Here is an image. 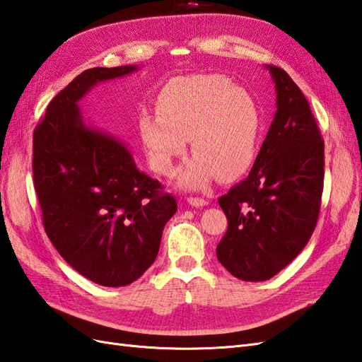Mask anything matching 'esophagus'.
<instances>
[{"label":"esophagus","mask_w":362,"mask_h":362,"mask_svg":"<svg viewBox=\"0 0 362 362\" xmlns=\"http://www.w3.org/2000/svg\"><path fill=\"white\" fill-rule=\"evenodd\" d=\"M187 202L191 206H196V208H202L208 204L205 199H200V197H188Z\"/></svg>","instance_id":"1"}]
</instances>
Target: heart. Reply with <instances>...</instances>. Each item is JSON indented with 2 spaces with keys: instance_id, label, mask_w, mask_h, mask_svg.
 Listing matches in <instances>:
<instances>
[{
  "instance_id": "1",
  "label": "heart",
  "mask_w": 362,
  "mask_h": 362,
  "mask_svg": "<svg viewBox=\"0 0 362 362\" xmlns=\"http://www.w3.org/2000/svg\"><path fill=\"white\" fill-rule=\"evenodd\" d=\"M158 114H141L139 132L148 160L171 175L187 139L192 156L179 173L185 189H202L216 175L238 177L251 165L260 134V109L247 89L221 74L177 77L157 97Z\"/></svg>"
}]
</instances>
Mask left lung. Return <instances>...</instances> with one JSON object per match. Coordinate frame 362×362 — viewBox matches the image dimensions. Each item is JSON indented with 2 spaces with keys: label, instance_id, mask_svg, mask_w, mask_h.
<instances>
[{
  "label": "left lung",
  "instance_id": "obj_1",
  "mask_svg": "<svg viewBox=\"0 0 362 362\" xmlns=\"http://www.w3.org/2000/svg\"><path fill=\"white\" fill-rule=\"evenodd\" d=\"M276 114L248 177L219 199L228 230L216 248L234 277L268 281L310 240L321 208L324 140L307 98L281 67L268 66Z\"/></svg>",
  "mask_w": 362,
  "mask_h": 362
}]
</instances>
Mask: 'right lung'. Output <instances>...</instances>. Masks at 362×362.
<instances>
[{"label": "right lung", "mask_w": 362, "mask_h": 362, "mask_svg": "<svg viewBox=\"0 0 362 362\" xmlns=\"http://www.w3.org/2000/svg\"><path fill=\"white\" fill-rule=\"evenodd\" d=\"M139 66L92 67L46 109L33 132V185L47 238L86 279L123 287L153 265L166 222L177 211L157 180L139 171L126 143L88 124L78 103Z\"/></svg>", "instance_id": "obj_1"}]
</instances>
